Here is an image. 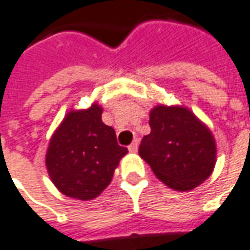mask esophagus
Returning <instances> with one entry per match:
<instances>
[{
    "label": "esophagus",
    "mask_w": 250,
    "mask_h": 250,
    "mask_svg": "<svg viewBox=\"0 0 250 250\" xmlns=\"http://www.w3.org/2000/svg\"><path fill=\"white\" fill-rule=\"evenodd\" d=\"M128 150L132 152V153H135V152L138 150V142H137V139H135V141H132L131 145H128Z\"/></svg>",
    "instance_id": "obj_1"
}]
</instances>
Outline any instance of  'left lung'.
<instances>
[{"instance_id": "8db88e82", "label": "left lung", "mask_w": 250, "mask_h": 250, "mask_svg": "<svg viewBox=\"0 0 250 250\" xmlns=\"http://www.w3.org/2000/svg\"><path fill=\"white\" fill-rule=\"evenodd\" d=\"M149 125L138 153L168 188L188 191L212 174L215 139L189 109L159 105L150 112Z\"/></svg>"}]
</instances>
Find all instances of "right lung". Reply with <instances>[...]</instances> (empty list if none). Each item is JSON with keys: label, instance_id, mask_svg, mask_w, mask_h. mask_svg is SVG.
I'll list each match as a JSON object with an SVG mask.
<instances>
[{"label": "right lung", "instance_id": "add662e5", "mask_svg": "<svg viewBox=\"0 0 250 250\" xmlns=\"http://www.w3.org/2000/svg\"><path fill=\"white\" fill-rule=\"evenodd\" d=\"M101 113L97 104L86 111H71L50 139L47 171L65 196L83 201L96 198L128 152L118 144L115 130L104 125Z\"/></svg>", "mask_w": 250, "mask_h": 250}]
</instances>
